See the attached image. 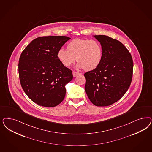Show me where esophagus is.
Wrapping results in <instances>:
<instances>
[{
	"label": "esophagus",
	"mask_w": 152,
	"mask_h": 152,
	"mask_svg": "<svg viewBox=\"0 0 152 152\" xmlns=\"http://www.w3.org/2000/svg\"><path fill=\"white\" fill-rule=\"evenodd\" d=\"M80 73H79V72H73V75L74 77H77V75H80Z\"/></svg>",
	"instance_id": "obj_1"
}]
</instances>
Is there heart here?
Here are the masks:
<instances>
[{
  "label": "heart",
  "instance_id": "1",
  "mask_svg": "<svg viewBox=\"0 0 152 152\" xmlns=\"http://www.w3.org/2000/svg\"><path fill=\"white\" fill-rule=\"evenodd\" d=\"M102 55V48L98 41L80 39L72 40L68 45L67 50L61 48L58 52V57L65 66H70L77 59V67L87 71L98 66Z\"/></svg>",
  "mask_w": 152,
  "mask_h": 152
}]
</instances>
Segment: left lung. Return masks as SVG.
<instances>
[{
	"label": "left lung",
	"mask_w": 152,
	"mask_h": 152,
	"mask_svg": "<svg viewBox=\"0 0 152 152\" xmlns=\"http://www.w3.org/2000/svg\"><path fill=\"white\" fill-rule=\"evenodd\" d=\"M94 37L101 45L103 55L98 66L84 74L85 91L93 104L107 106L118 101L129 88L133 61L128 50L119 41L105 35Z\"/></svg>",
	"instance_id": "8db88e82"
}]
</instances>
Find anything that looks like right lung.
Segmentation results:
<instances>
[{"label": "right lung", "mask_w": 152, "mask_h": 152, "mask_svg": "<svg viewBox=\"0 0 152 152\" xmlns=\"http://www.w3.org/2000/svg\"><path fill=\"white\" fill-rule=\"evenodd\" d=\"M70 37L60 36L39 37L34 39L20 56L18 73L25 93L34 103L53 107L65 96V85L73 78L58 52Z\"/></svg>", "instance_id": "obj_1"}]
</instances>
